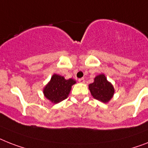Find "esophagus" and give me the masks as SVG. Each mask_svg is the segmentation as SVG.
<instances>
[{"label": "esophagus", "instance_id": "obj_1", "mask_svg": "<svg viewBox=\"0 0 148 148\" xmlns=\"http://www.w3.org/2000/svg\"><path fill=\"white\" fill-rule=\"evenodd\" d=\"M78 81H79L80 83H81V84H84V83H85L84 78H80V79L78 80Z\"/></svg>", "mask_w": 148, "mask_h": 148}]
</instances>
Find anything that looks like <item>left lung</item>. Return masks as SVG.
<instances>
[{
  "instance_id": "1",
  "label": "left lung",
  "mask_w": 148,
  "mask_h": 148,
  "mask_svg": "<svg viewBox=\"0 0 148 148\" xmlns=\"http://www.w3.org/2000/svg\"><path fill=\"white\" fill-rule=\"evenodd\" d=\"M89 90L93 98L105 103L112 98L115 92L113 86L104 74L97 75L94 78V82L89 85Z\"/></svg>"
}]
</instances>
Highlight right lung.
Returning a JSON list of instances; mask_svg holds the SVG:
<instances>
[{
	"instance_id": "add662e5",
	"label": "right lung",
	"mask_w": 148,
	"mask_h": 148,
	"mask_svg": "<svg viewBox=\"0 0 148 148\" xmlns=\"http://www.w3.org/2000/svg\"><path fill=\"white\" fill-rule=\"evenodd\" d=\"M74 84H76V81L74 79L66 80L63 76L55 74L43 89V93L51 103H58L68 98L72 85Z\"/></svg>"
}]
</instances>
